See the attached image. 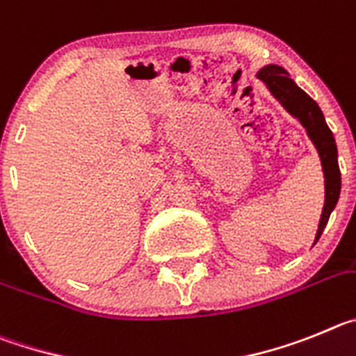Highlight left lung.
Here are the masks:
<instances>
[{
    "label": "left lung",
    "instance_id": "8db88e82",
    "mask_svg": "<svg viewBox=\"0 0 356 356\" xmlns=\"http://www.w3.org/2000/svg\"><path fill=\"white\" fill-rule=\"evenodd\" d=\"M257 78L268 85L271 94L284 104V108L291 115L300 118V122L303 124L310 140H312L319 156H321L323 172H325V206H323L318 234H316V241H314L318 243L326 223H328L330 214L337 206L339 195H341V170H339L337 145H335L334 134L326 126L325 117H323V111L319 110L318 102L314 101L310 95H307L289 78L286 69H282L278 65H268L259 70Z\"/></svg>",
    "mask_w": 356,
    "mask_h": 356
}]
</instances>
